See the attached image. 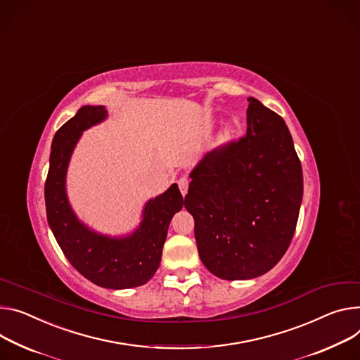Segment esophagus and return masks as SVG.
I'll return each instance as SVG.
<instances>
[{
  "label": "esophagus",
  "instance_id": "obj_1",
  "mask_svg": "<svg viewBox=\"0 0 360 360\" xmlns=\"http://www.w3.org/2000/svg\"><path fill=\"white\" fill-rule=\"evenodd\" d=\"M178 185H179V191H181V193L184 195H186V192H188V186H189V179L186 178V176H182L179 181H178Z\"/></svg>",
  "mask_w": 360,
  "mask_h": 360
}]
</instances>
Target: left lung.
I'll use <instances>...</instances> for the list:
<instances>
[{
  "instance_id": "1",
  "label": "left lung",
  "mask_w": 360,
  "mask_h": 360,
  "mask_svg": "<svg viewBox=\"0 0 360 360\" xmlns=\"http://www.w3.org/2000/svg\"><path fill=\"white\" fill-rule=\"evenodd\" d=\"M248 102L245 136L208 152L185 197L202 264L222 280L270 271L291 243L303 200L285 122L254 97Z\"/></svg>"
}]
</instances>
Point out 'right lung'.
Instances as JSON below:
<instances>
[{
  "label": "right lung",
  "mask_w": 360,
  "mask_h": 360,
  "mask_svg": "<svg viewBox=\"0 0 360 360\" xmlns=\"http://www.w3.org/2000/svg\"><path fill=\"white\" fill-rule=\"evenodd\" d=\"M108 117L105 106H83L53 138L50 168L44 185L47 221L70 264L91 283L112 290L148 283L159 267L168 226L184 198L176 184L149 200L142 221L126 237H109L84 225L72 210L66 193L68 167L83 130Z\"/></svg>",
  "instance_id": "1"
}]
</instances>
